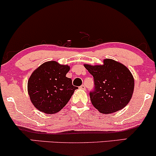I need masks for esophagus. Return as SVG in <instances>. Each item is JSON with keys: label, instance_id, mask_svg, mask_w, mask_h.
Segmentation results:
<instances>
[{"label": "esophagus", "instance_id": "obj_1", "mask_svg": "<svg viewBox=\"0 0 156 156\" xmlns=\"http://www.w3.org/2000/svg\"><path fill=\"white\" fill-rule=\"evenodd\" d=\"M80 88H81V89H85V85H82L81 86H80Z\"/></svg>", "mask_w": 156, "mask_h": 156}]
</instances>
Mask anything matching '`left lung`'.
<instances>
[{"mask_svg": "<svg viewBox=\"0 0 156 156\" xmlns=\"http://www.w3.org/2000/svg\"><path fill=\"white\" fill-rule=\"evenodd\" d=\"M84 66L94 76L95 87L90 93V98L100 113H114L128 104L133 94L134 79L125 65L105 59L102 65L84 64Z\"/></svg>", "mask_w": 156, "mask_h": 156, "instance_id": "obj_1", "label": "left lung"}]
</instances>
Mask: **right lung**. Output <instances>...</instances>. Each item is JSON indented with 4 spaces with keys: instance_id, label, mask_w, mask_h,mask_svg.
<instances>
[{
    "instance_id": "obj_1",
    "label": "right lung",
    "mask_w": 156,
    "mask_h": 156,
    "mask_svg": "<svg viewBox=\"0 0 156 156\" xmlns=\"http://www.w3.org/2000/svg\"><path fill=\"white\" fill-rule=\"evenodd\" d=\"M70 66L48 61L34 70L28 80V94L31 103L46 114L56 113L64 108L77 87L66 77Z\"/></svg>"
}]
</instances>
